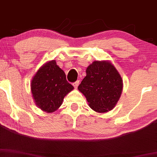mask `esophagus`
Segmentation results:
<instances>
[{
  "label": "esophagus",
  "instance_id": "esophagus-1",
  "mask_svg": "<svg viewBox=\"0 0 157 157\" xmlns=\"http://www.w3.org/2000/svg\"><path fill=\"white\" fill-rule=\"evenodd\" d=\"M78 84H79V81H76V82L73 83V86H74L75 88H77V87H78Z\"/></svg>",
  "mask_w": 157,
  "mask_h": 157
}]
</instances>
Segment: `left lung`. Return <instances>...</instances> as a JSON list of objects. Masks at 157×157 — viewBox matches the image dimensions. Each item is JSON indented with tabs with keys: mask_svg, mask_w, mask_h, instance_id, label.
I'll use <instances>...</instances> for the list:
<instances>
[{
	"mask_svg": "<svg viewBox=\"0 0 157 157\" xmlns=\"http://www.w3.org/2000/svg\"><path fill=\"white\" fill-rule=\"evenodd\" d=\"M78 90L90 107L98 113L115 108L123 92V79L114 64L107 60L94 61L86 70Z\"/></svg>",
	"mask_w": 157,
	"mask_h": 157,
	"instance_id": "8db88e82",
	"label": "left lung"
}]
</instances>
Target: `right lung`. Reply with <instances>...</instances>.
I'll use <instances>...</instances> for the list:
<instances>
[{
    "label": "right lung",
    "mask_w": 157,
    "mask_h": 157,
    "mask_svg": "<svg viewBox=\"0 0 157 157\" xmlns=\"http://www.w3.org/2000/svg\"><path fill=\"white\" fill-rule=\"evenodd\" d=\"M74 89L55 60L47 62L35 73L31 91L35 104L42 111L52 113L60 107L64 98Z\"/></svg>",
    "instance_id": "1"
}]
</instances>
